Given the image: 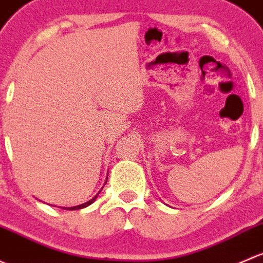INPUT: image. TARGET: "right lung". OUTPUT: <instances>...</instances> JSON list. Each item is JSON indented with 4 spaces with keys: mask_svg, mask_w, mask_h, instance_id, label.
<instances>
[{
    "mask_svg": "<svg viewBox=\"0 0 263 263\" xmlns=\"http://www.w3.org/2000/svg\"><path fill=\"white\" fill-rule=\"evenodd\" d=\"M107 181V180H106ZM105 185H106V182H105ZM102 191V189L101 190H100L99 192H97L96 195H95L93 197H92V199L90 200V201H87V202H85V204H81V205H77V206H73V208H63V209H66V210H78V209H83V208H86V206H88V205H91L92 202H95V200L97 199V196H99V194L100 192Z\"/></svg>",
    "mask_w": 263,
    "mask_h": 263,
    "instance_id": "1",
    "label": "right lung"
}]
</instances>
